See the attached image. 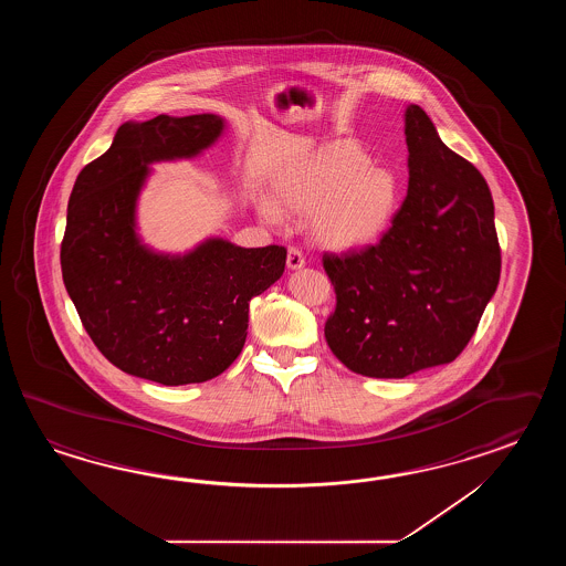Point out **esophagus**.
Here are the masks:
<instances>
[{
  "label": "esophagus",
  "mask_w": 566,
  "mask_h": 566,
  "mask_svg": "<svg viewBox=\"0 0 566 566\" xmlns=\"http://www.w3.org/2000/svg\"><path fill=\"white\" fill-rule=\"evenodd\" d=\"M303 266H305V256H303L300 249L291 247L287 253V269H291V271H297V269H303Z\"/></svg>",
  "instance_id": "34e87169"
}]
</instances>
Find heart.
Returning <instances> with one entry per match:
<instances>
[{"label": "heart", "mask_w": 566, "mask_h": 566, "mask_svg": "<svg viewBox=\"0 0 566 566\" xmlns=\"http://www.w3.org/2000/svg\"><path fill=\"white\" fill-rule=\"evenodd\" d=\"M275 202L259 198L256 210L281 224L283 210L312 212L313 239L324 249L348 253L380 241L400 206V184L390 169L370 166V156L349 144L327 145L273 184Z\"/></svg>", "instance_id": "b5f03b06"}]
</instances>
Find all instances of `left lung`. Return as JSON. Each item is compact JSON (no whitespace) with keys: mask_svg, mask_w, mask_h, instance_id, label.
<instances>
[{"mask_svg":"<svg viewBox=\"0 0 566 566\" xmlns=\"http://www.w3.org/2000/svg\"><path fill=\"white\" fill-rule=\"evenodd\" d=\"M409 190L376 247L324 254L336 289L327 346L352 373L405 378L455 360L500 281L488 184L419 105L405 111Z\"/></svg>","mask_w":566,"mask_h":566,"instance_id":"8db88e82","label":"left lung"}]
</instances>
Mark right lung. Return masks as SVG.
<instances>
[{"mask_svg": "<svg viewBox=\"0 0 566 566\" xmlns=\"http://www.w3.org/2000/svg\"><path fill=\"white\" fill-rule=\"evenodd\" d=\"M224 127L212 113L127 120L78 174L69 202L62 279L86 334L119 370L164 386L224 373L244 346L249 303L285 271L277 244L242 249L208 237L161 253L137 232L151 166L200 156Z\"/></svg>", "mask_w": 566, "mask_h": 566, "instance_id": "add662e5", "label": "right lung"}]
</instances>
